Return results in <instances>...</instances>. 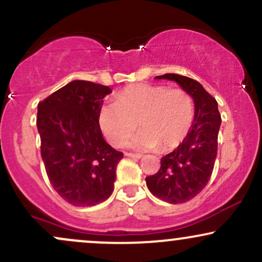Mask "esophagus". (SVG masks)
I'll list each match as a JSON object with an SVG mask.
<instances>
[{
    "label": "esophagus",
    "instance_id": "34e87169",
    "mask_svg": "<svg viewBox=\"0 0 262 262\" xmlns=\"http://www.w3.org/2000/svg\"><path fill=\"white\" fill-rule=\"evenodd\" d=\"M125 156H128V158L140 159L141 158V154H134V152H125Z\"/></svg>",
    "mask_w": 262,
    "mask_h": 262
}]
</instances>
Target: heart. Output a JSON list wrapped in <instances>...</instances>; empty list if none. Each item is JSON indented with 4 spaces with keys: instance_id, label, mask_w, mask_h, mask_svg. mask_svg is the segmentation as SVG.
<instances>
[{
    "instance_id": "b5f03b06",
    "label": "heart",
    "mask_w": 262,
    "mask_h": 262,
    "mask_svg": "<svg viewBox=\"0 0 262 262\" xmlns=\"http://www.w3.org/2000/svg\"><path fill=\"white\" fill-rule=\"evenodd\" d=\"M194 121V103L182 89L137 83L117 93L101 108L100 124L114 146H124L137 130L133 146L171 151L186 139Z\"/></svg>"
}]
</instances>
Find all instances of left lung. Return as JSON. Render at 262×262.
<instances>
[{
    "mask_svg": "<svg viewBox=\"0 0 262 262\" xmlns=\"http://www.w3.org/2000/svg\"><path fill=\"white\" fill-rule=\"evenodd\" d=\"M156 79L176 81L194 101V121L186 139L161 158L160 170L145 179L155 197L172 204L191 201L206 187L218 150L221 113L218 103L203 86L191 77L165 74Z\"/></svg>",
    "mask_w": 262,
    "mask_h": 262,
    "instance_id": "obj_1",
    "label": "left lung"
}]
</instances>
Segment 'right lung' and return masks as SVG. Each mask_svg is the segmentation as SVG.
Instances as JSON below:
<instances>
[{"label": "right lung", "mask_w": 262, "mask_h": 262, "mask_svg": "<svg viewBox=\"0 0 262 262\" xmlns=\"http://www.w3.org/2000/svg\"><path fill=\"white\" fill-rule=\"evenodd\" d=\"M108 86L75 80L38 103L40 154L50 183L66 202L95 206L112 194L123 158L104 141L100 112Z\"/></svg>", "instance_id": "add662e5"}]
</instances>
